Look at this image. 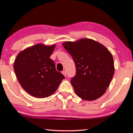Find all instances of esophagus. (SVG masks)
<instances>
[{
	"label": "esophagus",
	"mask_w": 133,
	"mask_h": 133,
	"mask_svg": "<svg viewBox=\"0 0 133 133\" xmlns=\"http://www.w3.org/2000/svg\"><path fill=\"white\" fill-rule=\"evenodd\" d=\"M62 74H63V76H64L65 77H66V71H62Z\"/></svg>",
	"instance_id": "1"
}]
</instances>
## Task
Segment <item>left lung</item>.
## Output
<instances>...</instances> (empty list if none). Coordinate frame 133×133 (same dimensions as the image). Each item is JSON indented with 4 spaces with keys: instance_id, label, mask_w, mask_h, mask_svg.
I'll list each match as a JSON object with an SVG mask.
<instances>
[{
    "instance_id": "8db88e82",
    "label": "left lung",
    "mask_w": 133,
    "mask_h": 133,
    "mask_svg": "<svg viewBox=\"0 0 133 133\" xmlns=\"http://www.w3.org/2000/svg\"><path fill=\"white\" fill-rule=\"evenodd\" d=\"M62 45L75 63L76 74L71 83L77 96L89 101L101 97L114 73L111 53L101 43L87 38Z\"/></svg>"
}]
</instances>
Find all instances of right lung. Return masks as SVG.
I'll return each instance as SVG.
<instances>
[{
	"instance_id": "1",
	"label": "right lung",
	"mask_w": 133,
	"mask_h": 133,
	"mask_svg": "<svg viewBox=\"0 0 133 133\" xmlns=\"http://www.w3.org/2000/svg\"><path fill=\"white\" fill-rule=\"evenodd\" d=\"M56 45H34L22 51L14 62L18 81L25 91L34 97L45 98L57 90L65 77L56 70L50 57Z\"/></svg>"
}]
</instances>
